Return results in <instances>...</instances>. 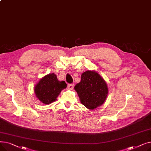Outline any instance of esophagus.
I'll return each instance as SVG.
<instances>
[{"instance_id": "34e87169", "label": "esophagus", "mask_w": 151, "mask_h": 151, "mask_svg": "<svg viewBox=\"0 0 151 151\" xmlns=\"http://www.w3.org/2000/svg\"><path fill=\"white\" fill-rule=\"evenodd\" d=\"M73 87H74L73 84H70L68 85V89L69 90H72L73 89Z\"/></svg>"}]
</instances>
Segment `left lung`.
<instances>
[{
    "label": "left lung",
    "instance_id": "8db88e82",
    "mask_svg": "<svg viewBox=\"0 0 151 151\" xmlns=\"http://www.w3.org/2000/svg\"><path fill=\"white\" fill-rule=\"evenodd\" d=\"M75 90L81 104L89 109L102 105L108 94L106 81L94 70H88L82 73L81 80L75 86Z\"/></svg>",
    "mask_w": 151,
    "mask_h": 151
}]
</instances>
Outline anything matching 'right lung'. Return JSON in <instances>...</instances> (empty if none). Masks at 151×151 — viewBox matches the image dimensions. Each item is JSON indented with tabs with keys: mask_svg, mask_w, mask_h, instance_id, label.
Instances as JSON below:
<instances>
[{
	"mask_svg": "<svg viewBox=\"0 0 151 151\" xmlns=\"http://www.w3.org/2000/svg\"><path fill=\"white\" fill-rule=\"evenodd\" d=\"M67 86L64 81H59L56 75L52 73L45 75L38 81L34 87V92L36 97L47 105L56 100L60 92Z\"/></svg>",
	"mask_w": 151,
	"mask_h": 151,
	"instance_id": "right-lung-1",
	"label": "right lung"
}]
</instances>
